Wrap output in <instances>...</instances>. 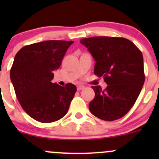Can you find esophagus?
<instances>
[{"instance_id": "1", "label": "esophagus", "mask_w": 159, "mask_h": 159, "mask_svg": "<svg viewBox=\"0 0 159 159\" xmlns=\"http://www.w3.org/2000/svg\"><path fill=\"white\" fill-rule=\"evenodd\" d=\"M84 89V86H83V85H78V87H77V89H78V91H81V90H82Z\"/></svg>"}]
</instances>
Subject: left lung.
Here are the masks:
<instances>
[{"instance_id": "1", "label": "left lung", "mask_w": 159, "mask_h": 159, "mask_svg": "<svg viewBox=\"0 0 159 159\" xmlns=\"http://www.w3.org/2000/svg\"><path fill=\"white\" fill-rule=\"evenodd\" d=\"M80 42L96 61L94 75L108 86H92L95 95L90 102L92 115L105 121L119 119L135 103L145 82L143 56L133 42L124 38L92 37Z\"/></svg>"}]
</instances>
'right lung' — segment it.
Returning <instances> with one entry per match:
<instances>
[{"label": "right lung", "mask_w": 159, "mask_h": 159, "mask_svg": "<svg viewBox=\"0 0 159 159\" xmlns=\"http://www.w3.org/2000/svg\"><path fill=\"white\" fill-rule=\"evenodd\" d=\"M74 41H46L22 48L14 57L10 76L25 111L43 123L56 121L68 112L77 88L52 83L67 50Z\"/></svg>", "instance_id": "obj_1"}]
</instances>
